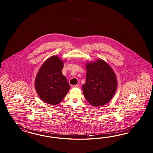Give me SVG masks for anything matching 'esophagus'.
I'll return each mask as SVG.
<instances>
[{
    "mask_svg": "<svg viewBox=\"0 0 153 153\" xmlns=\"http://www.w3.org/2000/svg\"><path fill=\"white\" fill-rule=\"evenodd\" d=\"M72 87H73V88H79V84H77V85H72Z\"/></svg>",
    "mask_w": 153,
    "mask_h": 153,
    "instance_id": "34e87169",
    "label": "esophagus"
}]
</instances>
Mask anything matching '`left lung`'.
<instances>
[{
    "mask_svg": "<svg viewBox=\"0 0 153 153\" xmlns=\"http://www.w3.org/2000/svg\"><path fill=\"white\" fill-rule=\"evenodd\" d=\"M86 81L83 85V95L90 104L101 106L108 102L117 88V79L111 68L101 59L86 66Z\"/></svg>",
    "mask_w": 153,
    "mask_h": 153,
    "instance_id": "left-lung-1",
    "label": "left lung"
}]
</instances>
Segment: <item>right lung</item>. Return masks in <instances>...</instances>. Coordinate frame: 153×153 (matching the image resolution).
<instances>
[{"instance_id":"right-lung-1","label":"right lung","mask_w":153,"mask_h":153,"mask_svg":"<svg viewBox=\"0 0 153 153\" xmlns=\"http://www.w3.org/2000/svg\"><path fill=\"white\" fill-rule=\"evenodd\" d=\"M63 63L57 56L47 59L42 65L35 80V88L39 97L50 105L62 101L70 88L62 74Z\"/></svg>"}]
</instances>
